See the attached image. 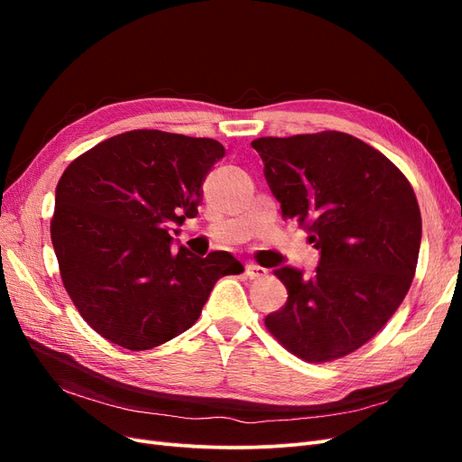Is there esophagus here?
<instances>
[{"mask_svg": "<svg viewBox=\"0 0 462 462\" xmlns=\"http://www.w3.org/2000/svg\"><path fill=\"white\" fill-rule=\"evenodd\" d=\"M245 273H246L248 279H260V277L268 275V270L260 268V265H256V263H246L245 265Z\"/></svg>", "mask_w": 462, "mask_h": 462, "instance_id": "obj_1", "label": "esophagus"}]
</instances>
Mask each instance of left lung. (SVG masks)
I'll return each instance as SVG.
<instances>
[{
    "instance_id": "8db88e82",
    "label": "left lung",
    "mask_w": 462,
    "mask_h": 462,
    "mask_svg": "<svg viewBox=\"0 0 462 462\" xmlns=\"http://www.w3.org/2000/svg\"><path fill=\"white\" fill-rule=\"evenodd\" d=\"M253 148L283 216L319 250L312 277L291 265L273 272L289 297L265 328L306 362L341 358L370 341L411 289L422 241L414 190L382 152L346 133L263 136Z\"/></svg>"
}]
</instances>
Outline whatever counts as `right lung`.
Instances as JSON below:
<instances>
[{
  "label": "right lung",
  "instance_id": "add662e5",
  "mask_svg": "<svg viewBox=\"0 0 462 462\" xmlns=\"http://www.w3.org/2000/svg\"><path fill=\"white\" fill-rule=\"evenodd\" d=\"M223 156L214 138L141 129L96 144L63 171L51 245L69 297L107 341L148 351L177 337L219 277L245 272L226 250H171V231L197 217L204 179Z\"/></svg>",
  "mask_w": 462,
  "mask_h": 462
}]
</instances>
